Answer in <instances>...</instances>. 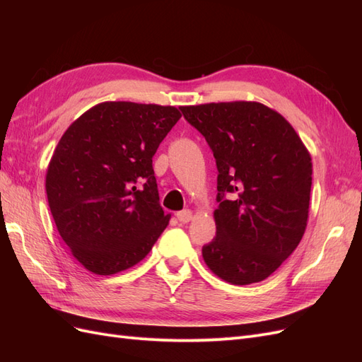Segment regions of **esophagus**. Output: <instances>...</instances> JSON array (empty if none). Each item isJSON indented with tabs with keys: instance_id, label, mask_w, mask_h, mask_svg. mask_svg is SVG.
I'll use <instances>...</instances> for the list:
<instances>
[{
	"instance_id": "obj_1",
	"label": "esophagus",
	"mask_w": 362,
	"mask_h": 362,
	"mask_svg": "<svg viewBox=\"0 0 362 362\" xmlns=\"http://www.w3.org/2000/svg\"><path fill=\"white\" fill-rule=\"evenodd\" d=\"M177 217H178V221L181 222V223H187V222H190L192 218H193V211L192 210H182V211H178L177 213Z\"/></svg>"
}]
</instances>
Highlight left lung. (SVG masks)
<instances>
[{
    "label": "left lung",
    "mask_w": 362,
    "mask_h": 362,
    "mask_svg": "<svg viewBox=\"0 0 362 362\" xmlns=\"http://www.w3.org/2000/svg\"><path fill=\"white\" fill-rule=\"evenodd\" d=\"M217 164L216 237L202 257L216 276L264 281L298 247L308 222L313 161L288 120L257 101L182 105ZM225 192H235L234 202Z\"/></svg>",
    "instance_id": "obj_1"
}]
</instances>
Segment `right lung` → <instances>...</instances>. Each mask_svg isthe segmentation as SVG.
Returning <instances> with one entry per match:
<instances>
[{"instance_id":"right-lung-1","label":"right lung","mask_w":362,"mask_h":362,"mask_svg":"<svg viewBox=\"0 0 362 362\" xmlns=\"http://www.w3.org/2000/svg\"><path fill=\"white\" fill-rule=\"evenodd\" d=\"M180 117L173 105L100 103L54 149L45 180L49 210L74 258L95 275L136 266L169 225L152 157Z\"/></svg>"}]
</instances>
